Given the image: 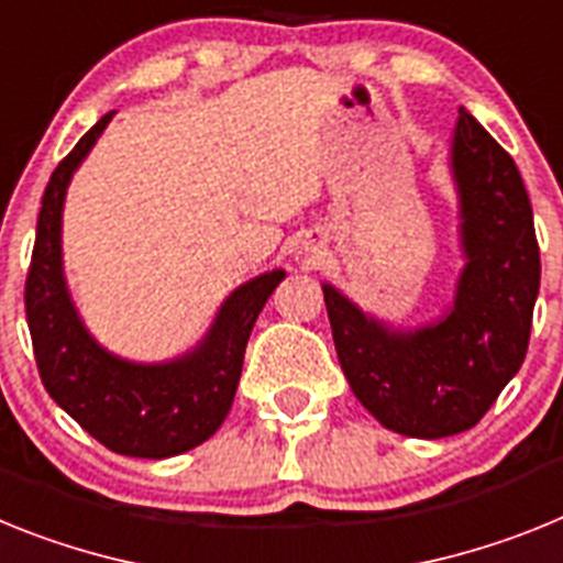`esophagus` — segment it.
I'll list each match as a JSON object with an SVG mask.
<instances>
[{"label":"esophagus","mask_w":563,"mask_h":563,"mask_svg":"<svg viewBox=\"0 0 563 563\" xmlns=\"http://www.w3.org/2000/svg\"><path fill=\"white\" fill-rule=\"evenodd\" d=\"M322 246H325V243H322L320 234H306L300 243V254L302 257H320Z\"/></svg>","instance_id":"1"}]
</instances>
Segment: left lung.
Segmentation results:
<instances>
[{"mask_svg": "<svg viewBox=\"0 0 563 563\" xmlns=\"http://www.w3.org/2000/svg\"><path fill=\"white\" fill-rule=\"evenodd\" d=\"M459 198V272L437 320L402 329L322 283L342 374L394 433L442 439L471 430L525 363L541 261L525 180L471 112L451 135Z\"/></svg>", "mask_w": 563, "mask_h": 563, "instance_id": "left-lung-1", "label": "left lung"}]
</instances>
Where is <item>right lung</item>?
Wrapping results in <instances>:
<instances>
[{
    "label": "right lung",
    "instance_id": "add662e5",
    "mask_svg": "<svg viewBox=\"0 0 563 563\" xmlns=\"http://www.w3.org/2000/svg\"><path fill=\"white\" fill-rule=\"evenodd\" d=\"M112 115L107 112L96 121L51 175L36 223L24 311L38 374L53 402L121 456L169 459L203 444L223 424L241 383L254 320L286 272L272 268L241 283L221 302L207 334L173 360L135 363L107 351L90 334L67 288L62 212L73 173Z\"/></svg>",
    "mask_w": 563,
    "mask_h": 563
}]
</instances>
